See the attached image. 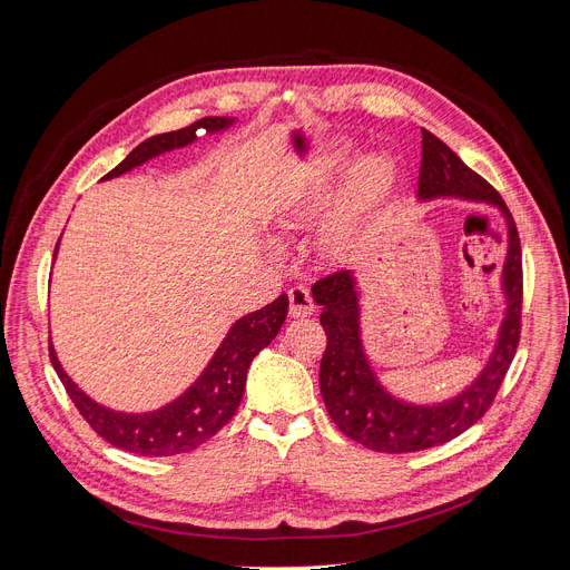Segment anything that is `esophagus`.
Returning <instances> with one entry per match:
<instances>
[{"label": "esophagus", "mask_w": 570, "mask_h": 570, "mask_svg": "<svg viewBox=\"0 0 570 570\" xmlns=\"http://www.w3.org/2000/svg\"><path fill=\"white\" fill-rule=\"evenodd\" d=\"M288 314L293 318L314 314V301H312V295L305 286H293L288 291Z\"/></svg>", "instance_id": "esophagus-1"}]
</instances>
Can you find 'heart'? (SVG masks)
Wrapping results in <instances>:
<instances>
[{"label":"heart","mask_w":570,"mask_h":570,"mask_svg":"<svg viewBox=\"0 0 570 570\" xmlns=\"http://www.w3.org/2000/svg\"><path fill=\"white\" fill-rule=\"evenodd\" d=\"M353 164V149L344 147L337 149L333 157H327L314 173L297 179L288 191V209L297 219H312L335 200L340 194L344 179ZM393 179V164L387 157L370 155L355 166L351 196L342 213L327 226V243L333 247H342L348 235L353 233L357 219L365 213V207L383 194V189L391 185Z\"/></svg>","instance_id":"b5f03b06"}]
</instances>
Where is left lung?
I'll return each instance as SVG.
<instances>
[{"instance_id": "obj_1", "label": "left lung", "mask_w": 570, "mask_h": 570, "mask_svg": "<svg viewBox=\"0 0 570 570\" xmlns=\"http://www.w3.org/2000/svg\"><path fill=\"white\" fill-rule=\"evenodd\" d=\"M436 198L494 205L501 209L508 228V252L501 269L505 314L485 367L458 395L434 404H415L393 395L379 381L365 353L355 275L351 269H337L312 286L314 303L323 307L321 325L327 335L318 372L325 409L348 439L376 453L425 451L460 436L481 421L499 393L520 342L522 249L515 222L499 191L473 173L443 140L423 129L417 200L428 203Z\"/></svg>"}]
</instances>
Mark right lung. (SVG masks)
Instances as JSON below:
<instances>
[{"instance_id":"obj_1","label":"right lung","mask_w":570,"mask_h":570,"mask_svg":"<svg viewBox=\"0 0 570 570\" xmlns=\"http://www.w3.org/2000/svg\"><path fill=\"white\" fill-rule=\"evenodd\" d=\"M235 125L233 117H203L198 122L157 134L142 140L136 149L127 155L122 164H117L104 179L119 177L131 168L142 166L145 161L155 159L164 153L177 147H187L196 140L198 131L219 134ZM59 243L55 245L57 256ZM288 314V297L282 293L275 303L265 305L243 318H237L224 342L215 351L213 361L207 363L203 374L187 387V391L168 402L157 411L145 413H125L112 411L99 402H95L87 393L71 381V376L59 365L57 353L50 344V363L65 383L67 393L80 415L89 423L99 436H104L115 448H122L127 453H136L142 458H168L196 451L200 443L213 439L235 415L239 402L245 395L247 372L261 348L277 337L282 323Z\"/></svg>"}]
</instances>
